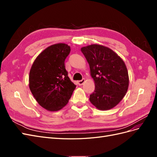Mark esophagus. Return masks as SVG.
<instances>
[{
  "label": "esophagus",
  "mask_w": 157,
  "mask_h": 157,
  "mask_svg": "<svg viewBox=\"0 0 157 157\" xmlns=\"http://www.w3.org/2000/svg\"><path fill=\"white\" fill-rule=\"evenodd\" d=\"M84 82H85V79L84 78H82L81 80H79V81H78V84L79 86H81V85H82Z\"/></svg>",
  "instance_id": "obj_1"
}]
</instances>
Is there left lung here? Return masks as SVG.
<instances>
[{"instance_id": "1", "label": "left lung", "mask_w": 157, "mask_h": 157, "mask_svg": "<svg viewBox=\"0 0 157 157\" xmlns=\"http://www.w3.org/2000/svg\"><path fill=\"white\" fill-rule=\"evenodd\" d=\"M90 65L95 82L90 101L99 110L115 107L126 95L129 85L128 70L123 60L107 47L92 44L81 48Z\"/></svg>"}]
</instances>
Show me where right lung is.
<instances>
[{"instance_id": "right-lung-1", "label": "right lung", "mask_w": 157, "mask_h": 157, "mask_svg": "<svg viewBox=\"0 0 157 157\" xmlns=\"http://www.w3.org/2000/svg\"><path fill=\"white\" fill-rule=\"evenodd\" d=\"M70 46L64 43L52 45L37 56L29 73V88L39 105L50 111L67 105L76 85L71 81L65 60Z\"/></svg>"}]
</instances>
